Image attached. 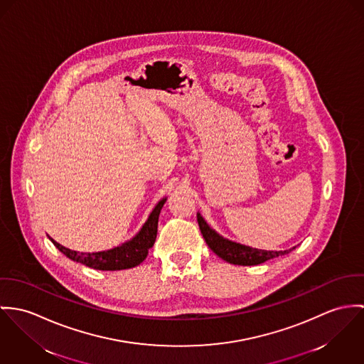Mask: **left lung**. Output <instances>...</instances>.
Instances as JSON below:
<instances>
[{"label": "left lung", "instance_id": "obj_1", "mask_svg": "<svg viewBox=\"0 0 364 364\" xmlns=\"http://www.w3.org/2000/svg\"><path fill=\"white\" fill-rule=\"evenodd\" d=\"M197 220L200 225L202 237L208 244V247L222 259L235 264V265H258L268 259H272L275 257L289 254L293 248L284 250V251H268V250H258L248 245H242L240 242H232L220 235H218L213 229L208 226V223L203 220L200 213H197Z\"/></svg>", "mask_w": 364, "mask_h": 364}]
</instances>
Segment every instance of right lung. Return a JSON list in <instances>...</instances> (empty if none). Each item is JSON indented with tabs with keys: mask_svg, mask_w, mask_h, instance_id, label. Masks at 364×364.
<instances>
[{
	"mask_svg": "<svg viewBox=\"0 0 364 364\" xmlns=\"http://www.w3.org/2000/svg\"><path fill=\"white\" fill-rule=\"evenodd\" d=\"M166 198L158 202V205L151 212L148 220L142 229L132 237L129 242H122L112 250L99 251V252H78L70 250L61 244L48 237L53 244L70 259L81 262L83 265L99 269V271H120L139 265L148 255L149 248L155 244L158 235V220Z\"/></svg>",
	"mask_w": 364,
	"mask_h": 364,
	"instance_id": "add662e5",
	"label": "right lung"
}]
</instances>
